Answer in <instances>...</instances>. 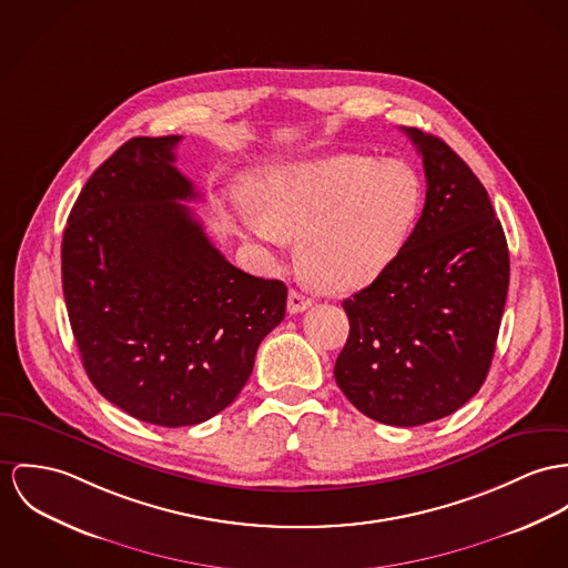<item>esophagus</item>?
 Listing matches in <instances>:
<instances>
[{
	"mask_svg": "<svg viewBox=\"0 0 568 568\" xmlns=\"http://www.w3.org/2000/svg\"><path fill=\"white\" fill-rule=\"evenodd\" d=\"M313 305V301L305 296L303 292L298 290H290V296H287V311L290 313H303L308 306Z\"/></svg>",
	"mask_w": 568,
	"mask_h": 568,
	"instance_id": "obj_1",
	"label": "esophagus"
}]
</instances>
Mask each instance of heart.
Masks as SVG:
<instances>
[{
	"label": "heart",
	"mask_w": 568,
	"mask_h": 568,
	"mask_svg": "<svg viewBox=\"0 0 568 568\" xmlns=\"http://www.w3.org/2000/svg\"><path fill=\"white\" fill-rule=\"evenodd\" d=\"M253 199L257 212H246V224L260 240H298L306 276L348 292L376 281L399 255L422 183L402 162L337 153L263 169Z\"/></svg>",
	"instance_id": "obj_1"
}]
</instances>
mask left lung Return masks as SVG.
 Returning <instances> with one entry per match:
<instances>
[{"mask_svg":"<svg viewBox=\"0 0 568 568\" xmlns=\"http://www.w3.org/2000/svg\"><path fill=\"white\" fill-rule=\"evenodd\" d=\"M426 205L392 265L344 301L349 335L335 381L369 419L422 426L480 392L504 315L510 255L474 171L433 133L410 130Z\"/></svg>","mask_w":568,"mask_h":568,"instance_id":"left-lung-1","label":"left lung"}]
</instances>
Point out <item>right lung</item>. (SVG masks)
<instances>
[{
  "mask_svg": "<svg viewBox=\"0 0 568 568\" xmlns=\"http://www.w3.org/2000/svg\"><path fill=\"white\" fill-rule=\"evenodd\" d=\"M181 135L131 138L80 192L62 237V290L90 383L128 415L194 426L246 385L287 287L226 262L179 201Z\"/></svg>",
  "mask_w": 568,
  "mask_h": 568,
  "instance_id": "1",
  "label": "right lung"
}]
</instances>
